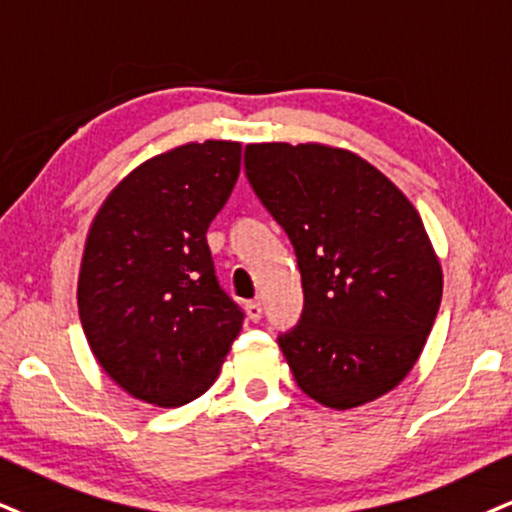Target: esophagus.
<instances>
[{"instance_id":"obj_1","label":"esophagus","mask_w":512,"mask_h":512,"mask_svg":"<svg viewBox=\"0 0 512 512\" xmlns=\"http://www.w3.org/2000/svg\"><path fill=\"white\" fill-rule=\"evenodd\" d=\"M244 311H246V318H249L251 323H258V320H261L263 308H261V304H258V301H246Z\"/></svg>"}]
</instances>
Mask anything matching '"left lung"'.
<instances>
[{
  "label": "left lung",
  "instance_id": "obj_1",
  "mask_svg": "<svg viewBox=\"0 0 512 512\" xmlns=\"http://www.w3.org/2000/svg\"><path fill=\"white\" fill-rule=\"evenodd\" d=\"M244 168L301 270L304 313L277 337L296 384L334 410L380 399L420 358L441 304L418 211L349 149L246 144Z\"/></svg>",
  "mask_w": 512,
  "mask_h": 512
}]
</instances>
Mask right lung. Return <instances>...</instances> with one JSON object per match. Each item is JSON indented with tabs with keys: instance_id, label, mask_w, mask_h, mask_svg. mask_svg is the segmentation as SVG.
I'll return each mask as SVG.
<instances>
[{
	"instance_id": "obj_1",
	"label": "right lung",
	"mask_w": 512,
	"mask_h": 512,
	"mask_svg": "<svg viewBox=\"0 0 512 512\" xmlns=\"http://www.w3.org/2000/svg\"><path fill=\"white\" fill-rule=\"evenodd\" d=\"M239 166V142L170 149L118 182L87 232L82 330L106 375L144 403L175 408L204 394L242 330L206 242Z\"/></svg>"
}]
</instances>
